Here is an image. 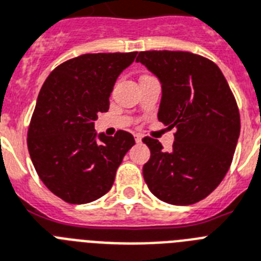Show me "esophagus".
I'll list each match as a JSON object with an SVG mask.
<instances>
[{"label": "esophagus", "instance_id": "obj_1", "mask_svg": "<svg viewBox=\"0 0 261 261\" xmlns=\"http://www.w3.org/2000/svg\"><path fill=\"white\" fill-rule=\"evenodd\" d=\"M141 139H143V135H140V133H135V140H136V143H141Z\"/></svg>", "mask_w": 261, "mask_h": 261}]
</instances>
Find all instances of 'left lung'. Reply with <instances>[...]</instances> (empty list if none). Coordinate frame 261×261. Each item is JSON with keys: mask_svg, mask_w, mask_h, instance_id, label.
Wrapping results in <instances>:
<instances>
[{"mask_svg": "<svg viewBox=\"0 0 261 261\" xmlns=\"http://www.w3.org/2000/svg\"><path fill=\"white\" fill-rule=\"evenodd\" d=\"M136 62L159 78L158 118L176 129L170 151L159 140L143 139L151 151L144 180L160 201L197 203L214 191L232 164L240 136L236 98L218 66L197 54L141 51Z\"/></svg>", "mask_w": 261, "mask_h": 261, "instance_id": "obj_1", "label": "left lung"}]
</instances>
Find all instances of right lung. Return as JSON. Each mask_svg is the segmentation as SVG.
I'll return each mask as SVG.
<instances>
[{"instance_id": "right-lung-1", "label": "right lung", "mask_w": 261, "mask_h": 261, "mask_svg": "<svg viewBox=\"0 0 261 261\" xmlns=\"http://www.w3.org/2000/svg\"><path fill=\"white\" fill-rule=\"evenodd\" d=\"M136 54L76 56L59 64L41 87L28 128V151L41 182L67 203L82 205L105 195L135 145L125 130L97 136L94 120L109 110L114 83Z\"/></svg>"}]
</instances>
